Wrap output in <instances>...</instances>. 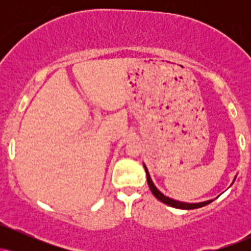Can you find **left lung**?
Instances as JSON below:
<instances>
[{
  "label": "left lung",
  "instance_id": "left-lung-1",
  "mask_svg": "<svg viewBox=\"0 0 251 251\" xmlns=\"http://www.w3.org/2000/svg\"><path fill=\"white\" fill-rule=\"evenodd\" d=\"M144 168H145L146 177H148V184H149V186H150V190H151V191H152V194H153V196H154L155 198H157V200H159L160 201H163V203L168 204V205L172 206V208L184 209V210L198 209V208H201V206L208 205V204H210L212 201H214V200H210V201H201V203H183V201H178L172 200V198L166 197V196L163 195L162 192L159 191V190L155 188L154 184L152 183V179H151V177H150L148 168H146L145 165H144Z\"/></svg>",
  "mask_w": 251,
  "mask_h": 251
}]
</instances>
